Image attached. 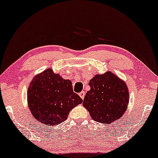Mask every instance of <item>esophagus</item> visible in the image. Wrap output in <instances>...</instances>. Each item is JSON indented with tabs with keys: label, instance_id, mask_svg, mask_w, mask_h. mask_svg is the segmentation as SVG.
Segmentation results:
<instances>
[{
	"label": "esophagus",
	"instance_id": "esophagus-1",
	"mask_svg": "<svg viewBox=\"0 0 158 158\" xmlns=\"http://www.w3.org/2000/svg\"><path fill=\"white\" fill-rule=\"evenodd\" d=\"M79 96H80V97L82 98V99H84L85 95V93L84 92V91H81V92L79 93Z\"/></svg>",
	"mask_w": 158,
	"mask_h": 158
}]
</instances>
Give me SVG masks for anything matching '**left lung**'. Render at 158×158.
Wrapping results in <instances>:
<instances>
[{
    "mask_svg": "<svg viewBox=\"0 0 158 158\" xmlns=\"http://www.w3.org/2000/svg\"><path fill=\"white\" fill-rule=\"evenodd\" d=\"M90 90L85 95L83 106L95 121L109 123L124 114L129 103L127 84L110 71L97 74L89 82Z\"/></svg>",
    "mask_w": 158,
    "mask_h": 158,
    "instance_id": "1",
    "label": "left lung"
}]
</instances>
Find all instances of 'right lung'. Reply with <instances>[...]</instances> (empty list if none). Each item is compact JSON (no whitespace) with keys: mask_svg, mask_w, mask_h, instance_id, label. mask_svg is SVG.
Segmentation results:
<instances>
[{"mask_svg":"<svg viewBox=\"0 0 158 158\" xmlns=\"http://www.w3.org/2000/svg\"><path fill=\"white\" fill-rule=\"evenodd\" d=\"M27 99L33 117L45 126L63 122L70 111L83 101L73 92L69 79H64L50 68L34 77L28 86Z\"/></svg>","mask_w":158,"mask_h":158,"instance_id":"obj_1","label":"right lung"}]
</instances>
